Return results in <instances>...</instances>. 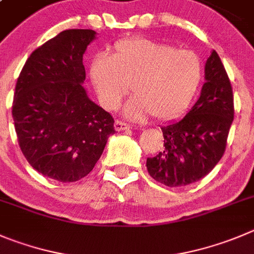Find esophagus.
<instances>
[{"instance_id":"1","label":"esophagus","mask_w":254,"mask_h":254,"mask_svg":"<svg viewBox=\"0 0 254 254\" xmlns=\"http://www.w3.org/2000/svg\"><path fill=\"white\" fill-rule=\"evenodd\" d=\"M114 127H115L116 131H123V130H129L130 125H127V123L122 122V120H116L115 124H114Z\"/></svg>"}]
</instances>
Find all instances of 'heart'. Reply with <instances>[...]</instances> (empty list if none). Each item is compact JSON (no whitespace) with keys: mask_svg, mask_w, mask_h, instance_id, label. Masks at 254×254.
Listing matches in <instances>:
<instances>
[{"mask_svg":"<svg viewBox=\"0 0 254 254\" xmlns=\"http://www.w3.org/2000/svg\"><path fill=\"white\" fill-rule=\"evenodd\" d=\"M202 76V61L193 51L148 39L122 40L109 58L96 56L90 67L104 108H118L131 85L135 95L124 113L132 120L149 115L170 120L181 115L193 100Z\"/></svg>","mask_w":254,"mask_h":254,"instance_id":"b5f03b06","label":"heart"}]
</instances>
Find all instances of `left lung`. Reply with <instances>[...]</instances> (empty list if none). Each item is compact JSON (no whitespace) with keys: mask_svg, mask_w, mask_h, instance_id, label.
<instances>
[{"mask_svg":"<svg viewBox=\"0 0 254 254\" xmlns=\"http://www.w3.org/2000/svg\"><path fill=\"white\" fill-rule=\"evenodd\" d=\"M200 96L183 119L162 127V151L146 159L153 179L167 187L200 181L223 156L234 118L233 91L227 71L213 50L205 63Z\"/></svg>","mask_w":254,"mask_h":254,"instance_id":"left-lung-1","label":"left lung"}]
</instances>
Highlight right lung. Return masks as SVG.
I'll return each instance as SVG.
<instances>
[{
	"mask_svg": "<svg viewBox=\"0 0 254 254\" xmlns=\"http://www.w3.org/2000/svg\"><path fill=\"white\" fill-rule=\"evenodd\" d=\"M92 30H66L37 47L21 70L12 118L30 165L71 183L86 177L115 132L113 116L87 98L82 55Z\"/></svg>",
	"mask_w": 254,
	"mask_h": 254,
	"instance_id": "add662e5",
	"label": "right lung"
}]
</instances>
